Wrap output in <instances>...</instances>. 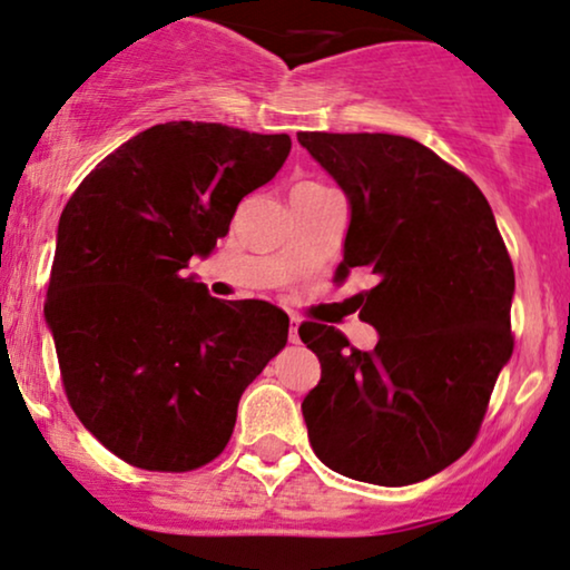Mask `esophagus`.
<instances>
[{
    "mask_svg": "<svg viewBox=\"0 0 570 570\" xmlns=\"http://www.w3.org/2000/svg\"><path fill=\"white\" fill-rule=\"evenodd\" d=\"M289 342L297 344L299 342V321L292 318V328H289Z\"/></svg>",
    "mask_w": 570,
    "mask_h": 570,
    "instance_id": "1",
    "label": "esophagus"
}]
</instances>
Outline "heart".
I'll list each match as a JSON object with an SVG mask.
<instances>
[{
    "instance_id": "1",
    "label": "heart",
    "mask_w": 570,
    "mask_h": 570,
    "mask_svg": "<svg viewBox=\"0 0 570 570\" xmlns=\"http://www.w3.org/2000/svg\"><path fill=\"white\" fill-rule=\"evenodd\" d=\"M299 186H318V184H299Z\"/></svg>"
}]
</instances>
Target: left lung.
I'll list each match as a JSON object with an SVG mask.
<instances>
[{"mask_svg":"<svg viewBox=\"0 0 570 570\" xmlns=\"http://www.w3.org/2000/svg\"><path fill=\"white\" fill-rule=\"evenodd\" d=\"M350 202L344 261L376 273L360 318L371 352L334 326L302 323L321 381L302 400L315 455L331 471L407 487L444 471L479 434L513 355L515 273L476 184L394 134H297Z\"/></svg>","mask_w":570,"mask_h":570,"instance_id":"obj_1","label":"left lung"}]
</instances>
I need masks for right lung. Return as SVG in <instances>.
<instances>
[{
    "instance_id": "add662e5",
    "label": "right lung",
    "mask_w": 570,
    "mask_h": 570,
    "mask_svg": "<svg viewBox=\"0 0 570 570\" xmlns=\"http://www.w3.org/2000/svg\"><path fill=\"white\" fill-rule=\"evenodd\" d=\"M289 149L286 134L173 120L120 144L65 205L45 318L70 407L126 463L218 458L244 389L286 347L284 309L215 299L184 271Z\"/></svg>"
}]
</instances>
